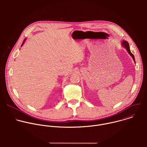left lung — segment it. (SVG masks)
Here are the masks:
<instances>
[{"instance_id":"8db88e82","label":"left lung","mask_w":147,"mask_h":147,"mask_svg":"<svg viewBox=\"0 0 147 147\" xmlns=\"http://www.w3.org/2000/svg\"><path fill=\"white\" fill-rule=\"evenodd\" d=\"M121 45L125 49H126V51H127V52L129 53V54L132 57V58L133 59L134 62H135V58H134V56L131 53V51H130V46H129V43L127 42L126 40H123L121 41Z\"/></svg>"}]
</instances>
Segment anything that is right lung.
Masks as SVG:
<instances>
[{"label":"right lung","instance_id":"obj_1","mask_svg":"<svg viewBox=\"0 0 147 147\" xmlns=\"http://www.w3.org/2000/svg\"><path fill=\"white\" fill-rule=\"evenodd\" d=\"M26 38L24 40V41H23V44H22V46H21V47H22L24 44V42H25V41H26Z\"/></svg>","mask_w":147,"mask_h":147}]
</instances>
